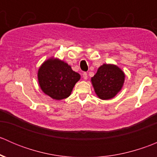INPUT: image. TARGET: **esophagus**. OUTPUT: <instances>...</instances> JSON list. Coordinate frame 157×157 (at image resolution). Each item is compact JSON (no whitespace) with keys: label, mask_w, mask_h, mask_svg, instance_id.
<instances>
[{"label":"esophagus","mask_w":157,"mask_h":157,"mask_svg":"<svg viewBox=\"0 0 157 157\" xmlns=\"http://www.w3.org/2000/svg\"><path fill=\"white\" fill-rule=\"evenodd\" d=\"M83 79H84V80H87L88 76H87V74H86V72L83 73Z\"/></svg>","instance_id":"obj_1"}]
</instances>
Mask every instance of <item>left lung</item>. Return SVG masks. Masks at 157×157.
I'll list each match as a JSON object with an SVG mask.
<instances>
[{
	"instance_id": "1",
	"label": "left lung",
	"mask_w": 157,
	"mask_h": 157,
	"mask_svg": "<svg viewBox=\"0 0 157 157\" xmlns=\"http://www.w3.org/2000/svg\"><path fill=\"white\" fill-rule=\"evenodd\" d=\"M124 77V72L116 65L104 64L99 67L91 81L99 98L110 99L121 90Z\"/></svg>"
}]
</instances>
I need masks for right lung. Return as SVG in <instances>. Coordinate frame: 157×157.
<instances>
[{
  "instance_id": "obj_1",
  "label": "right lung",
  "mask_w": 157,
  "mask_h": 157,
  "mask_svg": "<svg viewBox=\"0 0 157 157\" xmlns=\"http://www.w3.org/2000/svg\"><path fill=\"white\" fill-rule=\"evenodd\" d=\"M80 75L67 63L59 59L45 61L38 71V80L42 91L53 99L61 100L71 95Z\"/></svg>"
}]
</instances>
